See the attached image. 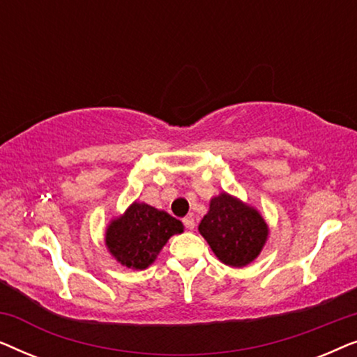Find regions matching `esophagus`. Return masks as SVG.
Listing matches in <instances>:
<instances>
[{"instance_id":"obj_1","label":"esophagus","mask_w":357,"mask_h":357,"mask_svg":"<svg viewBox=\"0 0 357 357\" xmlns=\"http://www.w3.org/2000/svg\"><path fill=\"white\" fill-rule=\"evenodd\" d=\"M183 224H185V227L188 229V231H193V229H195V219H193V216L183 218Z\"/></svg>"}]
</instances>
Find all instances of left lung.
<instances>
[{
  "label": "left lung",
  "instance_id": "1",
  "mask_svg": "<svg viewBox=\"0 0 357 357\" xmlns=\"http://www.w3.org/2000/svg\"><path fill=\"white\" fill-rule=\"evenodd\" d=\"M198 231L219 260L236 268L255 260L268 236L260 213L227 193L211 199Z\"/></svg>",
  "mask_w": 357,
  "mask_h": 357
}]
</instances>
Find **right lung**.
Here are the masks:
<instances>
[{
  "instance_id": "right-lung-1",
  "label": "right lung",
  "mask_w": 357,
  "mask_h": 357,
  "mask_svg": "<svg viewBox=\"0 0 357 357\" xmlns=\"http://www.w3.org/2000/svg\"><path fill=\"white\" fill-rule=\"evenodd\" d=\"M180 232L183 226L178 219L149 204L133 203L107 229L105 243L121 265L144 270L155 260L165 242Z\"/></svg>"
}]
</instances>
